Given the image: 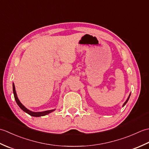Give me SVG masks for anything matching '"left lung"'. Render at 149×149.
Returning <instances> with one entry per match:
<instances>
[{"mask_svg":"<svg viewBox=\"0 0 149 149\" xmlns=\"http://www.w3.org/2000/svg\"><path fill=\"white\" fill-rule=\"evenodd\" d=\"M130 95H131V93H130V94H129V97L127 98V100H126V101H125V103H124V104H123V106H124L125 105V104H126V103H127V101H128V100H129V97H130Z\"/></svg>","mask_w":149,"mask_h":149,"instance_id":"1","label":"left lung"}]
</instances>
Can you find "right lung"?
<instances>
[{"instance_id":"add662e5","label":"right lung","mask_w":149,"mask_h":149,"mask_svg":"<svg viewBox=\"0 0 149 149\" xmlns=\"http://www.w3.org/2000/svg\"><path fill=\"white\" fill-rule=\"evenodd\" d=\"M13 94H14V97H15V99L17 102V104L18 105V106L20 107V108L25 111L26 113H27V114H29V115L32 116H35V117H39V116H45L46 115H48L49 113H51L52 111H54L55 109H52V110H48V111H42V112H33L27 109L26 107H25L23 104H22L20 100H19L18 98L17 97V93H16V90H15V84L14 83H13Z\"/></svg>"}]
</instances>
